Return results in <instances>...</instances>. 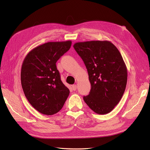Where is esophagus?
<instances>
[{"label": "esophagus", "mask_w": 150, "mask_h": 150, "mask_svg": "<svg viewBox=\"0 0 150 150\" xmlns=\"http://www.w3.org/2000/svg\"><path fill=\"white\" fill-rule=\"evenodd\" d=\"M72 89H73V91H76L77 89V86L76 84H73L72 86Z\"/></svg>", "instance_id": "esophagus-1"}]
</instances>
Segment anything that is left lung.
<instances>
[{
    "label": "left lung",
    "instance_id": "1",
    "mask_svg": "<svg viewBox=\"0 0 150 150\" xmlns=\"http://www.w3.org/2000/svg\"><path fill=\"white\" fill-rule=\"evenodd\" d=\"M82 58L91 84L85 103L97 114L110 112L124 94L128 72L120 51L108 40L76 42L73 46Z\"/></svg>",
    "mask_w": 150,
    "mask_h": 150
}]
</instances>
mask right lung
<instances>
[{"mask_svg":"<svg viewBox=\"0 0 150 150\" xmlns=\"http://www.w3.org/2000/svg\"><path fill=\"white\" fill-rule=\"evenodd\" d=\"M71 44V40H67L40 45L27 54L22 63L21 80L25 96L43 115H52L59 111L69 94L56 63L69 51Z\"/></svg>","mask_w":150,"mask_h":150,"instance_id":"right-lung-1","label":"right lung"}]
</instances>
